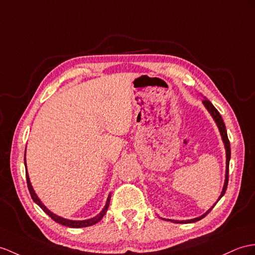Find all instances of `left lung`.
Instances as JSON below:
<instances>
[{
  "label": "left lung",
  "instance_id": "1",
  "mask_svg": "<svg viewBox=\"0 0 255 255\" xmlns=\"http://www.w3.org/2000/svg\"><path fill=\"white\" fill-rule=\"evenodd\" d=\"M204 107L207 108V110L209 111V114L212 116L213 120L215 121L217 128H219V131H220V134L222 136V139H223V142H224V146H225V150H226V171H225V182H224V186H223V189H222V192L221 195L219 197V199H217V201L213 204L212 207H211L206 213H203L201 216H198L196 217V219H191V220H187V221H174V220H169V219H161L162 220H165V221H170V222H173V223H179V224H188V223H195V222H198L200 221L201 219H203L204 216H206L211 210H212L214 208L215 204L220 201L221 198L224 196L225 191H226V188H227V184H228V169H229V160H231V144H229V140H228V137H227V131H226V127H225V123L224 121H223L222 117L220 115L219 111L216 110V108L213 106L212 104H211L210 101H208V99L204 97V101L202 102Z\"/></svg>",
  "mask_w": 255,
  "mask_h": 255
}]
</instances>
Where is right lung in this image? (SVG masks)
<instances>
[{
	"instance_id": "obj_1",
	"label": "right lung",
	"mask_w": 255,
	"mask_h": 255,
	"mask_svg": "<svg viewBox=\"0 0 255 255\" xmlns=\"http://www.w3.org/2000/svg\"><path fill=\"white\" fill-rule=\"evenodd\" d=\"M26 156V154H24ZM24 166H26V176H27V184H28V188H29V191H30V195H31V198H32V200L38 204V206L44 211V212L51 217L52 220H54L55 222H57L58 224H61V225H65L67 227H71V228H81V227H88V226H92L96 224V223H98L99 221H101L103 219V216L106 214L107 210H108V207H109V203H110V198H111V195L109 194L108 198H107V201H106V204H105L104 209L101 211V213L97 214L96 216L92 217V219H89V220H84V221H72V220H67V219H64V217L61 216H58L54 214L53 212H51L44 204L42 203V201L39 199V197L36 196V194L33 190V187L32 185H31L30 183V178H29V175H28V171H27V163H26V157H24Z\"/></svg>"
}]
</instances>
